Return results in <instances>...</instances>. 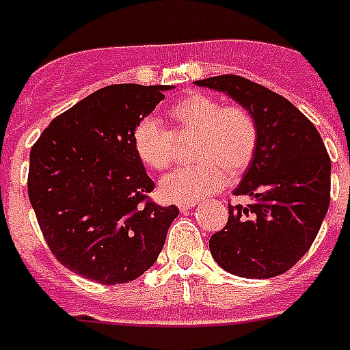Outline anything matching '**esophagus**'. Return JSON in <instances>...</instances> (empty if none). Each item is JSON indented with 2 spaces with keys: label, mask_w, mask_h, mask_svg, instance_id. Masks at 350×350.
I'll return each mask as SVG.
<instances>
[{
  "label": "esophagus",
  "mask_w": 350,
  "mask_h": 350,
  "mask_svg": "<svg viewBox=\"0 0 350 350\" xmlns=\"http://www.w3.org/2000/svg\"><path fill=\"white\" fill-rule=\"evenodd\" d=\"M178 206H180L181 212H189L190 208H194L196 203H180V204H178Z\"/></svg>",
  "instance_id": "esophagus-1"
}]
</instances>
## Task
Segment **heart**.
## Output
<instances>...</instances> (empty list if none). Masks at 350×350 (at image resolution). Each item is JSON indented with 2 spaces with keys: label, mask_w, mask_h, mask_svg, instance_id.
<instances>
[{
  "label": "heart",
  "mask_w": 350,
  "mask_h": 350,
  "mask_svg": "<svg viewBox=\"0 0 350 350\" xmlns=\"http://www.w3.org/2000/svg\"><path fill=\"white\" fill-rule=\"evenodd\" d=\"M172 131L146 116L133 131V147L144 165L167 170L176 160L174 136L194 135L192 158L200 163L176 170L161 181L160 192L170 203H198L223 190L232 178L250 169L258 146L254 115L241 106L203 93H192L167 111Z\"/></svg>",
  "instance_id": "obj_1"
}]
</instances>
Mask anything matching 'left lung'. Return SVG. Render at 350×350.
I'll return each instance as SVG.
<instances>
[{
  "mask_svg": "<svg viewBox=\"0 0 350 350\" xmlns=\"http://www.w3.org/2000/svg\"><path fill=\"white\" fill-rule=\"evenodd\" d=\"M223 92L254 115L257 154L235 196L248 206H228V223L210 237V254L228 273L271 278L286 273L306 255L331 198V160L317 127L268 88L239 75L196 81Z\"/></svg>",
  "mask_w": 350,
  "mask_h": 350,
  "instance_id": "8db88e82",
  "label": "left lung"
}]
</instances>
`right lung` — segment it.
<instances>
[{
	"instance_id": "right-lung-1",
	"label": "right lung",
	"mask_w": 350,
	"mask_h": 350,
	"mask_svg": "<svg viewBox=\"0 0 350 350\" xmlns=\"http://www.w3.org/2000/svg\"><path fill=\"white\" fill-rule=\"evenodd\" d=\"M174 86L113 84L53 118L30 150L28 198L52 254L98 284H126L156 262L180 210L149 200L136 124Z\"/></svg>"
}]
</instances>
